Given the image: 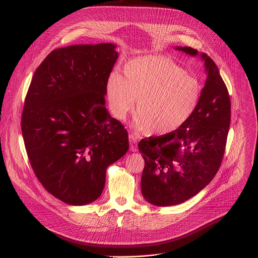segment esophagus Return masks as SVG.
<instances>
[{
  "label": "esophagus",
  "mask_w": 258,
  "mask_h": 258,
  "mask_svg": "<svg viewBox=\"0 0 258 258\" xmlns=\"http://www.w3.org/2000/svg\"><path fill=\"white\" fill-rule=\"evenodd\" d=\"M130 147L133 152L138 151V136L136 134H130Z\"/></svg>",
  "instance_id": "esophagus-1"
}]
</instances>
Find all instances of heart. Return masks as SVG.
Instances as JSON below:
<instances>
[{
  "label": "heart",
  "mask_w": 258,
  "mask_h": 258,
  "mask_svg": "<svg viewBox=\"0 0 258 258\" xmlns=\"http://www.w3.org/2000/svg\"><path fill=\"white\" fill-rule=\"evenodd\" d=\"M121 77L112 72L106 83L110 113L124 120L133 111L135 124L149 135H167L185 124L199 104L198 81L165 56H146L128 61Z\"/></svg>",
  "instance_id": "b5f03b06"
}]
</instances>
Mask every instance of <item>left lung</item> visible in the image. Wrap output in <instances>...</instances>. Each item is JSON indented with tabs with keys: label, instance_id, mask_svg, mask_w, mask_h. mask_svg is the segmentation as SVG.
<instances>
[{
	"label": "left lung",
	"instance_id": "8db88e82",
	"mask_svg": "<svg viewBox=\"0 0 258 258\" xmlns=\"http://www.w3.org/2000/svg\"><path fill=\"white\" fill-rule=\"evenodd\" d=\"M191 56L198 51L176 47ZM206 82L191 118L173 133L142 139L145 160L141 178L143 197L156 206H171L197 195L212 180L225 154L231 122L228 89L213 60L205 53Z\"/></svg>",
	"mask_w": 258,
	"mask_h": 258
}]
</instances>
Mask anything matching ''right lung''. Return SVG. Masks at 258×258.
Here are the masks:
<instances>
[{
  "label": "right lung",
  "mask_w": 258,
  "mask_h": 258,
  "mask_svg": "<svg viewBox=\"0 0 258 258\" xmlns=\"http://www.w3.org/2000/svg\"><path fill=\"white\" fill-rule=\"evenodd\" d=\"M114 44L53 50L36 68L21 131L44 188L69 205L100 197L106 169L128 150V135L105 107L106 83L118 58Z\"/></svg>",
  "instance_id": "add662e5"
}]
</instances>
